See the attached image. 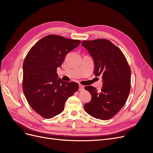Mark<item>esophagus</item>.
Wrapping results in <instances>:
<instances>
[{"instance_id": "esophagus-1", "label": "esophagus", "mask_w": 153, "mask_h": 153, "mask_svg": "<svg viewBox=\"0 0 153 153\" xmlns=\"http://www.w3.org/2000/svg\"><path fill=\"white\" fill-rule=\"evenodd\" d=\"M84 89V86L82 85H79V91H82Z\"/></svg>"}]
</instances>
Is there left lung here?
<instances>
[{
  "instance_id": "1",
  "label": "left lung",
  "mask_w": 153,
  "mask_h": 153,
  "mask_svg": "<svg viewBox=\"0 0 153 153\" xmlns=\"http://www.w3.org/2000/svg\"><path fill=\"white\" fill-rule=\"evenodd\" d=\"M94 62V75L103 79L101 91L86 86L92 98L84 105L85 112L96 119L108 120L121 110L131 89V69L124 54L110 41L105 39L83 41Z\"/></svg>"
}]
</instances>
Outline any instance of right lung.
Wrapping results in <instances>:
<instances>
[{
	"label": "right lung",
	"instance_id": "obj_1",
	"mask_svg": "<svg viewBox=\"0 0 153 153\" xmlns=\"http://www.w3.org/2000/svg\"><path fill=\"white\" fill-rule=\"evenodd\" d=\"M80 43L50 34L39 40L26 55L23 63V91L30 107L45 119L61 114L68 98L79 89L76 82L57 78V68Z\"/></svg>",
	"mask_w": 153,
	"mask_h": 153
}]
</instances>
